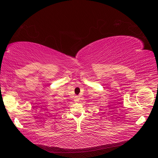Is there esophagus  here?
Wrapping results in <instances>:
<instances>
[{"instance_id": "1", "label": "esophagus", "mask_w": 158, "mask_h": 158, "mask_svg": "<svg viewBox=\"0 0 158 158\" xmlns=\"http://www.w3.org/2000/svg\"><path fill=\"white\" fill-rule=\"evenodd\" d=\"M74 102H79V98L78 96H75L74 98Z\"/></svg>"}]
</instances>
